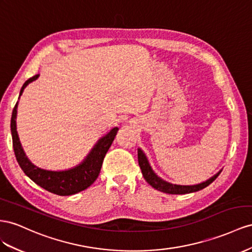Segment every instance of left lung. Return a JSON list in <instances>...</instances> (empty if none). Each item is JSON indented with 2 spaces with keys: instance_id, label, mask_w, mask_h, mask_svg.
<instances>
[{
  "instance_id": "1",
  "label": "left lung",
  "mask_w": 252,
  "mask_h": 252,
  "mask_svg": "<svg viewBox=\"0 0 252 252\" xmlns=\"http://www.w3.org/2000/svg\"><path fill=\"white\" fill-rule=\"evenodd\" d=\"M138 160H139V165L141 167V171L143 174V177H144L145 180L151 185L154 189H158V191L164 192L167 194H188V193H193L200 191V189L207 188L209 185H211L219 175L221 173H217L215 176H213L212 178H210L206 182H202L200 185H196V186H177V185H172V183H168L164 180H162L161 178L156 175L152 167L149 166L148 161L145 157V155L143 154L141 149H138Z\"/></svg>"
}]
</instances>
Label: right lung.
<instances>
[{"instance_id": "1", "label": "right lung", "mask_w": 252, "mask_h": 252, "mask_svg": "<svg viewBox=\"0 0 252 252\" xmlns=\"http://www.w3.org/2000/svg\"><path fill=\"white\" fill-rule=\"evenodd\" d=\"M38 76L39 75L37 74V75L32 76L25 81L21 88V91H20L19 96H21L24 88L30 83H32V81L36 80ZM17 107L18 103L13 107L10 120L12 147L19 165L22 168V171L25 173V175L29 176L33 182L46 189V191L60 196L76 194L78 192L84 191L87 188H89L98 177L105 156L108 152V149L110 148L115 135H117L119 131V128L114 127L109 133L106 134L104 138H101L97 142V144L94 146L91 153L88 155L87 159L81 163L80 165L71 168L69 171H46V169H41L33 165L32 163L27 159L23 152L16 127Z\"/></svg>"}]
</instances>
